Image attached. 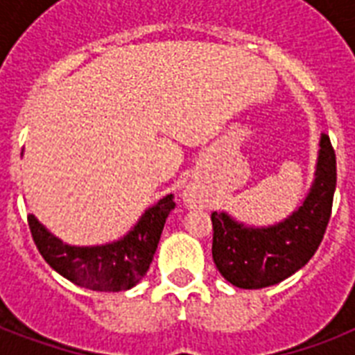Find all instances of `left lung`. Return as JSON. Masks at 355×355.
<instances>
[{
    "label": "left lung",
    "instance_id": "obj_1",
    "mask_svg": "<svg viewBox=\"0 0 355 355\" xmlns=\"http://www.w3.org/2000/svg\"><path fill=\"white\" fill-rule=\"evenodd\" d=\"M336 184V150L330 136L322 134L311 191L289 219L269 228H248L227 214L214 211L211 256L225 280L241 289H259L302 269L324 237Z\"/></svg>",
    "mask_w": 355,
    "mask_h": 355
}]
</instances>
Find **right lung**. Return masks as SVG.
I'll return each mask as SVG.
<instances>
[{
	"mask_svg": "<svg viewBox=\"0 0 355 355\" xmlns=\"http://www.w3.org/2000/svg\"><path fill=\"white\" fill-rule=\"evenodd\" d=\"M175 197L167 195L145 211L134 230L103 247H69L27 216L38 252L58 275L92 291H127L149 270Z\"/></svg>",
	"mask_w": 355,
	"mask_h": 355,
	"instance_id": "1",
	"label": "right lung"
}]
</instances>
